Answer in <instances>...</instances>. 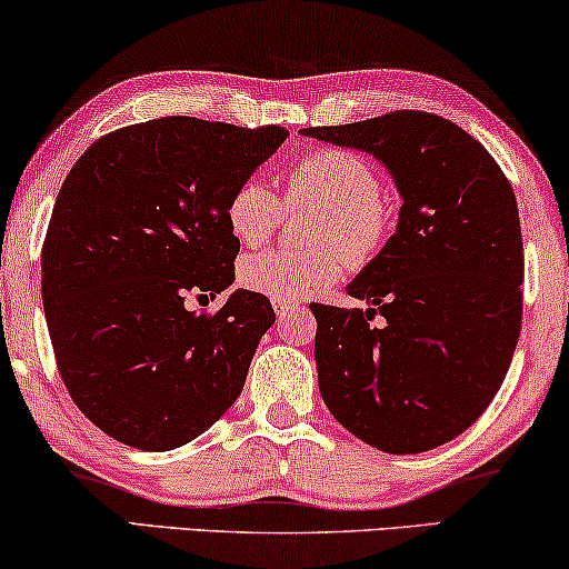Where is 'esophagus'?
I'll list each match as a JSON object with an SVG mask.
<instances>
[{
  "mask_svg": "<svg viewBox=\"0 0 569 569\" xmlns=\"http://www.w3.org/2000/svg\"><path fill=\"white\" fill-rule=\"evenodd\" d=\"M273 309H276L278 319H286L293 309H299V307H296V301H291V299H273Z\"/></svg>",
  "mask_w": 569,
  "mask_h": 569,
  "instance_id": "1",
  "label": "esophagus"
}]
</instances>
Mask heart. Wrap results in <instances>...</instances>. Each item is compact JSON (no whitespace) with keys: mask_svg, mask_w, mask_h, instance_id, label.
I'll return each mask as SVG.
<instances>
[{"mask_svg":"<svg viewBox=\"0 0 569 569\" xmlns=\"http://www.w3.org/2000/svg\"><path fill=\"white\" fill-rule=\"evenodd\" d=\"M288 201L317 203L322 213L309 239L317 247L250 254L239 266V281L270 299H301L330 286L350 266H366L391 234V213L381 201L379 174L366 159L342 149L303 154L288 174ZM223 219L242 244L268 242L283 219V198L262 178L239 180L223 206Z\"/></svg>","mask_w":569,"mask_h":569,"instance_id":"obj_1","label":"heart"}]
</instances>
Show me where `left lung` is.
<instances>
[{
  "mask_svg": "<svg viewBox=\"0 0 569 569\" xmlns=\"http://www.w3.org/2000/svg\"><path fill=\"white\" fill-rule=\"evenodd\" d=\"M301 136L373 154L402 196L397 231L348 286L368 309L311 303L327 410L383 453L443 446L498 395L521 335L513 188L482 143L422 110Z\"/></svg>",
  "mask_w": 569,
  "mask_h": 569,
  "instance_id": "1",
  "label": "left lung"
}]
</instances>
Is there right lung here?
Masks as SVG:
<instances>
[{"label":"right lung","mask_w":569,"mask_h":569,"mask_svg":"<svg viewBox=\"0 0 569 569\" xmlns=\"http://www.w3.org/2000/svg\"><path fill=\"white\" fill-rule=\"evenodd\" d=\"M286 136L167 116L102 136L69 170L41 254L43 311L61 379L102 433L172 451L234 405L276 311L244 288L216 315L186 299L234 283L223 206Z\"/></svg>","instance_id":"right-lung-1"}]
</instances>
